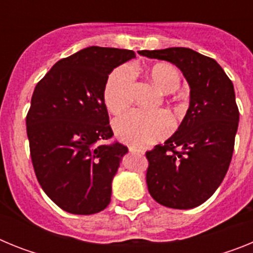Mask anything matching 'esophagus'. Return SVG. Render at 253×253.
Masks as SVG:
<instances>
[{
  "mask_svg": "<svg viewBox=\"0 0 253 253\" xmlns=\"http://www.w3.org/2000/svg\"><path fill=\"white\" fill-rule=\"evenodd\" d=\"M129 152H130V153H138V154H143V153H144V152H143L142 149L134 148V147H129Z\"/></svg>",
  "mask_w": 253,
  "mask_h": 253,
  "instance_id": "34e87169",
  "label": "esophagus"
}]
</instances>
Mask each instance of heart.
I'll return each mask as SVG.
<instances>
[{
    "mask_svg": "<svg viewBox=\"0 0 253 253\" xmlns=\"http://www.w3.org/2000/svg\"><path fill=\"white\" fill-rule=\"evenodd\" d=\"M152 84L163 93H171L180 87L181 75L171 64L157 63L147 69ZM134 91V73L129 67H120L110 75L105 84L104 101L107 110L120 114L130 106ZM116 138L133 147H147L167 137L172 120L165 111H130L114 120Z\"/></svg>",
    "mask_w": 253,
    "mask_h": 253,
    "instance_id": "b5f03b06",
    "label": "heart"
}]
</instances>
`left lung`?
<instances>
[{"label": "left lung", "instance_id": "obj_1", "mask_svg": "<svg viewBox=\"0 0 253 253\" xmlns=\"http://www.w3.org/2000/svg\"><path fill=\"white\" fill-rule=\"evenodd\" d=\"M175 64L190 86V105L177 130L147 152L152 198L173 209H193L215 193L228 171L240 113L232 81L213 58L189 48L139 50Z\"/></svg>", "mask_w": 253, "mask_h": 253}]
</instances>
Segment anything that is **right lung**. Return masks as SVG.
<instances>
[{"label": "right lung", "instance_id": "obj_1", "mask_svg": "<svg viewBox=\"0 0 253 253\" xmlns=\"http://www.w3.org/2000/svg\"><path fill=\"white\" fill-rule=\"evenodd\" d=\"M135 58L128 49L88 46L60 59L35 86L26 131L35 175L64 211L99 213L128 148L114 135L104 90L114 68Z\"/></svg>", "mask_w": 253, "mask_h": 253}]
</instances>
